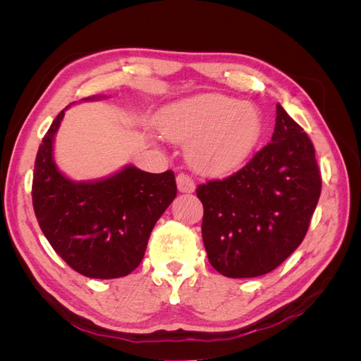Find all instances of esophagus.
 <instances>
[{"instance_id":"34e87169","label":"esophagus","mask_w":361,"mask_h":361,"mask_svg":"<svg viewBox=\"0 0 361 361\" xmlns=\"http://www.w3.org/2000/svg\"><path fill=\"white\" fill-rule=\"evenodd\" d=\"M176 183H178V190L180 192H194V190H195L194 180L188 176V174H185V173L178 174Z\"/></svg>"}]
</instances>
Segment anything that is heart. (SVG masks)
Here are the masks:
<instances>
[{"label": "heart", "instance_id": "heart-1", "mask_svg": "<svg viewBox=\"0 0 361 361\" xmlns=\"http://www.w3.org/2000/svg\"><path fill=\"white\" fill-rule=\"evenodd\" d=\"M164 137L188 143L194 169L224 174L239 169L253 154L262 134L257 108L233 97L206 93L174 102L158 117Z\"/></svg>", "mask_w": 361, "mask_h": 361}]
</instances>
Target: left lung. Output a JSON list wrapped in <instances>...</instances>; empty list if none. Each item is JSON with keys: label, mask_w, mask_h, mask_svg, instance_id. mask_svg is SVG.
<instances>
[{"label": "left lung", "mask_w": 361, "mask_h": 361, "mask_svg": "<svg viewBox=\"0 0 361 361\" xmlns=\"http://www.w3.org/2000/svg\"><path fill=\"white\" fill-rule=\"evenodd\" d=\"M276 108L271 143L232 176L197 188L207 259L231 279L259 277L283 264L302 243L321 195L310 138Z\"/></svg>", "instance_id": "1"}]
</instances>
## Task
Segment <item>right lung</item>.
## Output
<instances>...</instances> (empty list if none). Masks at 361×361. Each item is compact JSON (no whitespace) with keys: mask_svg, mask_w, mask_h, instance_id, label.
<instances>
[{"mask_svg":"<svg viewBox=\"0 0 361 361\" xmlns=\"http://www.w3.org/2000/svg\"><path fill=\"white\" fill-rule=\"evenodd\" d=\"M69 106L37 150L32 207L43 235L72 269L90 279L125 277L143 260L152 228L176 197V180L171 170L157 174L134 166L96 180L64 176L54 161V138Z\"/></svg>","mask_w":361,"mask_h":361,"instance_id":"1","label":"right lung"}]
</instances>
